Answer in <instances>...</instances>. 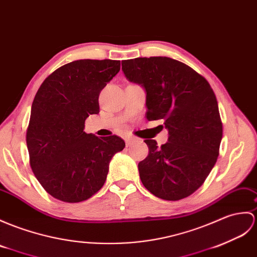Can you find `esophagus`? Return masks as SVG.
<instances>
[{"label": "esophagus", "instance_id": "esophagus-1", "mask_svg": "<svg viewBox=\"0 0 257 257\" xmlns=\"http://www.w3.org/2000/svg\"><path fill=\"white\" fill-rule=\"evenodd\" d=\"M134 142H135V139H134V138H131V137H129V138H127V139H126V143H127V146H128V147L133 145Z\"/></svg>", "mask_w": 257, "mask_h": 257}]
</instances>
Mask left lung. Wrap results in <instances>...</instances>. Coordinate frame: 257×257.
Listing matches in <instances>:
<instances>
[{"label":"left lung","instance_id":"left-lung-1","mask_svg":"<svg viewBox=\"0 0 257 257\" xmlns=\"http://www.w3.org/2000/svg\"><path fill=\"white\" fill-rule=\"evenodd\" d=\"M127 80L147 94V118L163 119L169 140H146L138 164L141 182L161 199L180 200L198 189L217 162L222 139L218 101L209 83L185 63L168 57L121 62Z\"/></svg>","mask_w":257,"mask_h":257}]
</instances>
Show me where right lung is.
Wrapping results in <instances>:
<instances>
[{
  "mask_svg": "<svg viewBox=\"0 0 257 257\" xmlns=\"http://www.w3.org/2000/svg\"><path fill=\"white\" fill-rule=\"evenodd\" d=\"M119 70V60H76L51 73L36 94L26 134L29 162L59 200L80 202L96 194L111 158L126 146L117 136L84 133L85 119L99 112L100 91Z\"/></svg>",
  "mask_w": 257,
  "mask_h": 257,
  "instance_id": "right-lung-1",
  "label": "right lung"
}]
</instances>
